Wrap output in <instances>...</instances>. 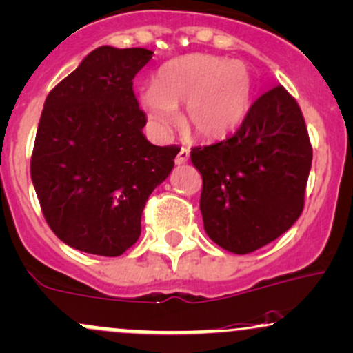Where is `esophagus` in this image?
<instances>
[{
  "label": "esophagus",
  "instance_id": "34e87169",
  "mask_svg": "<svg viewBox=\"0 0 353 353\" xmlns=\"http://www.w3.org/2000/svg\"><path fill=\"white\" fill-rule=\"evenodd\" d=\"M188 161H189V150L188 149H181L179 154H177L176 161H174V162H176V165H183Z\"/></svg>",
  "mask_w": 353,
  "mask_h": 353
}]
</instances>
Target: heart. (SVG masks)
Listing matches in <instances>:
<instances>
[{
  "instance_id": "1",
  "label": "heart",
  "mask_w": 353,
  "mask_h": 353,
  "mask_svg": "<svg viewBox=\"0 0 353 353\" xmlns=\"http://www.w3.org/2000/svg\"><path fill=\"white\" fill-rule=\"evenodd\" d=\"M253 80L241 61L204 53L177 57L157 70L152 87L139 92L149 125L164 134L184 105L183 127L189 135L214 142L238 130L250 110Z\"/></svg>"
}]
</instances>
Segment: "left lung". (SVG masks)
<instances>
[{
    "label": "left lung",
    "instance_id": "1",
    "mask_svg": "<svg viewBox=\"0 0 353 353\" xmlns=\"http://www.w3.org/2000/svg\"><path fill=\"white\" fill-rule=\"evenodd\" d=\"M206 234L234 254L274 241L303 211L312 145L300 107L281 85L263 94L236 134L194 147Z\"/></svg>",
    "mask_w": 353,
    "mask_h": 353
}]
</instances>
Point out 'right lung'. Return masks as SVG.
I'll return each instance as SVG.
<instances>
[{
    "label": "right lung",
    "instance_id": "right-lung-1",
    "mask_svg": "<svg viewBox=\"0 0 353 353\" xmlns=\"http://www.w3.org/2000/svg\"><path fill=\"white\" fill-rule=\"evenodd\" d=\"M152 55L99 46L45 100L32 181L53 233L83 253L120 256L137 241L147 199L179 152L142 132L132 80Z\"/></svg>",
    "mask_w": 353,
    "mask_h": 353
}]
</instances>
